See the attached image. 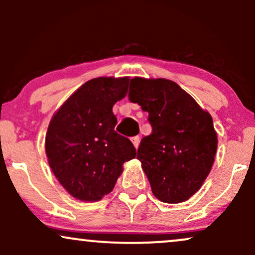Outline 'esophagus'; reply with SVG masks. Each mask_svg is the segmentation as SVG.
<instances>
[{
    "label": "esophagus",
    "instance_id": "1",
    "mask_svg": "<svg viewBox=\"0 0 255 255\" xmlns=\"http://www.w3.org/2000/svg\"><path fill=\"white\" fill-rule=\"evenodd\" d=\"M131 142H133L134 147L137 148V147H139V144H140V137L139 136H133V137H131Z\"/></svg>",
    "mask_w": 255,
    "mask_h": 255
}]
</instances>
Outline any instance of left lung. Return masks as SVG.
Returning a JSON list of instances; mask_svg holds the SVG:
<instances>
[{
    "mask_svg": "<svg viewBox=\"0 0 255 255\" xmlns=\"http://www.w3.org/2000/svg\"><path fill=\"white\" fill-rule=\"evenodd\" d=\"M129 99L147 111L152 126L136 154L152 193L163 203L188 200L215 162L218 140L211 115L168 79H131Z\"/></svg>",
    "mask_w": 255,
    "mask_h": 255,
    "instance_id": "obj_1",
    "label": "left lung"
}]
</instances>
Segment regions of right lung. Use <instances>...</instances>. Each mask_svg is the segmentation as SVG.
I'll return each instance as SVG.
<instances>
[{
  "label": "right lung",
  "mask_w": 255,
  "mask_h": 255,
  "mask_svg": "<svg viewBox=\"0 0 255 255\" xmlns=\"http://www.w3.org/2000/svg\"><path fill=\"white\" fill-rule=\"evenodd\" d=\"M129 78L86 81L52 116L45 136L49 165L72 197L98 201L113 191L136 150L115 131L113 107L126 97Z\"/></svg>",
  "instance_id": "add662e5"
}]
</instances>
